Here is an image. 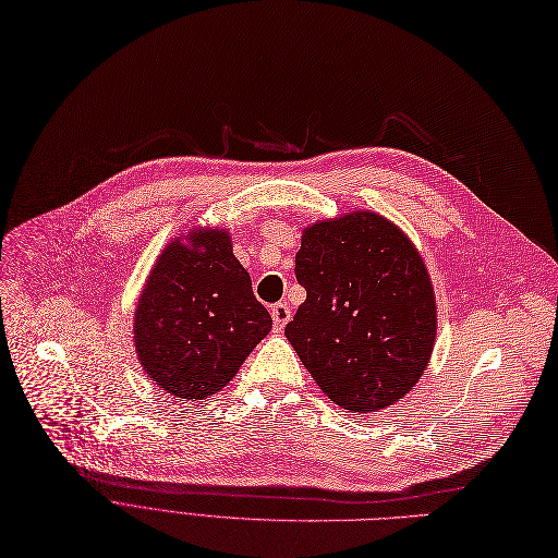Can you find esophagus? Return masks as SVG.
<instances>
[{
	"instance_id": "1",
	"label": "esophagus",
	"mask_w": 558,
	"mask_h": 558,
	"mask_svg": "<svg viewBox=\"0 0 558 558\" xmlns=\"http://www.w3.org/2000/svg\"><path fill=\"white\" fill-rule=\"evenodd\" d=\"M272 327H275V331H281L283 327H286V323L290 320V306L288 304H283V302H279V304H275L272 306Z\"/></svg>"
}]
</instances>
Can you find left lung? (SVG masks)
I'll use <instances>...</instances> for the list:
<instances>
[{
    "label": "left lung",
    "mask_w": 558,
    "mask_h": 558,
    "mask_svg": "<svg viewBox=\"0 0 558 558\" xmlns=\"http://www.w3.org/2000/svg\"><path fill=\"white\" fill-rule=\"evenodd\" d=\"M306 300L286 325L304 367L350 413L386 409L417 384L436 340L434 286L402 229L369 210L304 229Z\"/></svg>",
    "instance_id": "obj_1"
}]
</instances>
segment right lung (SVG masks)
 <instances>
[{
	"label": "right lung",
	"instance_id": "right-lung-1",
	"mask_svg": "<svg viewBox=\"0 0 558 558\" xmlns=\"http://www.w3.org/2000/svg\"><path fill=\"white\" fill-rule=\"evenodd\" d=\"M272 317L252 293L227 229H191L156 258L134 313L136 354L147 377L179 400L222 390Z\"/></svg>",
	"mask_w": 558,
	"mask_h": 558
}]
</instances>
